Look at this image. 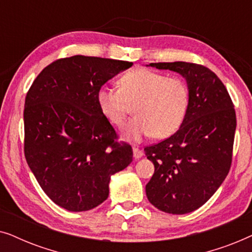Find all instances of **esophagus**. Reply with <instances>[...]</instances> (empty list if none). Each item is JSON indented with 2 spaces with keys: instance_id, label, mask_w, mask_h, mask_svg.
Returning a JSON list of instances; mask_svg holds the SVG:
<instances>
[{
  "instance_id": "1",
  "label": "esophagus",
  "mask_w": 252,
  "mask_h": 252,
  "mask_svg": "<svg viewBox=\"0 0 252 252\" xmlns=\"http://www.w3.org/2000/svg\"><path fill=\"white\" fill-rule=\"evenodd\" d=\"M133 156H134V158H135V159H139V158L143 156V151L140 150L139 148L133 147Z\"/></svg>"
}]
</instances>
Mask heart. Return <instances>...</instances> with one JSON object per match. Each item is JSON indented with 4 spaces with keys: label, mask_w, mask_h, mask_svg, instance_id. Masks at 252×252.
Returning <instances> with one entry per match:
<instances>
[{
    "label": "heart",
    "mask_w": 252,
    "mask_h": 252,
    "mask_svg": "<svg viewBox=\"0 0 252 252\" xmlns=\"http://www.w3.org/2000/svg\"><path fill=\"white\" fill-rule=\"evenodd\" d=\"M188 88L181 79L136 68L119 79V88L103 86L97 92L102 115L112 125L122 126L129 104L135 115L127 123L125 136L140 141L153 134L165 139L179 129L188 108Z\"/></svg>",
    "instance_id": "b5f03b06"
}]
</instances>
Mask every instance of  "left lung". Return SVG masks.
<instances>
[{"instance_id": "1", "label": "left lung", "mask_w": 252, "mask_h": 252, "mask_svg": "<svg viewBox=\"0 0 252 252\" xmlns=\"http://www.w3.org/2000/svg\"><path fill=\"white\" fill-rule=\"evenodd\" d=\"M147 66L177 72L188 87V108L180 128L144 148L155 165L146 186L149 202L160 211L185 215L209 201L232 164L235 110L221 80L208 67L186 62Z\"/></svg>"}]
</instances>
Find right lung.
Wrapping results in <instances>:
<instances>
[{
  "label": "right lung",
  "mask_w": 252,
  "mask_h": 252,
  "mask_svg": "<svg viewBox=\"0 0 252 252\" xmlns=\"http://www.w3.org/2000/svg\"><path fill=\"white\" fill-rule=\"evenodd\" d=\"M132 62L77 55L58 60L33 81L25 98V157L51 201L72 212L108 198L111 177L133 160L97 104L98 89Z\"/></svg>",
  "instance_id": "obj_1"
}]
</instances>
